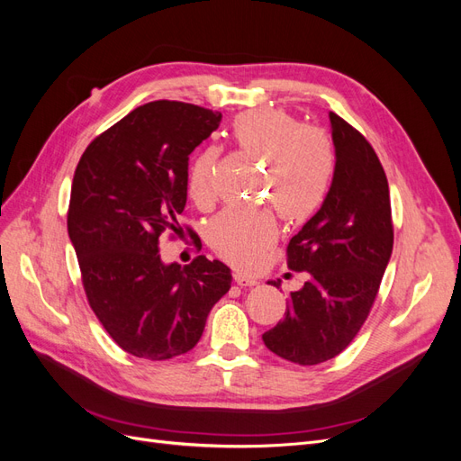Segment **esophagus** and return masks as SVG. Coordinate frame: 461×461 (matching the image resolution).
<instances>
[{
  "label": "esophagus",
  "instance_id": "34e87169",
  "mask_svg": "<svg viewBox=\"0 0 461 461\" xmlns=\"http://www.w3.org/2000/svg\"><path fill=\"white\" fill-rule=\"evenodd\" d=\"M234 283L239 285V286H256L258 285V278L242 275V273H236L234 275Z\"/></svg>",
  "mask_w": 461,
  "mask_h": 461
}]
</instances>
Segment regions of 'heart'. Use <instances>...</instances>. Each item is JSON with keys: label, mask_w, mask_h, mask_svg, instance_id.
Instances as JSON below:
<instances>
[{"label": "heart", "mask_w": 461, "mask_h": 461, "mask_svg": "<svg viewBox=\"0 0 461 461\" xmlns=\"http://www.w3.org/2000/svg\"><path fill=\"white\" fill-rule=\"evenodd\" d=\"M232 140L244 156L263 161L261 200L271 202L290 222L312 219L325 203L337 156L325 131L305 127L285 109L259 107L232 122ZM217 149H203L190 167L188 196L194 203L213 200L212 173ZM278 236V221L269 207L225 209L209 221L205 239L215 254L236 267H254Z\"/></svg>", "instance_id": "heart-1"}]
</instances>
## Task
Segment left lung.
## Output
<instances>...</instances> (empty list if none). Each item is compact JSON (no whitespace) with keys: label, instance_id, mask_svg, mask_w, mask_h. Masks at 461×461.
I'll use <instances>...</instances> for the list:
<instances>
[{"label":"left lung","instance_id":"left-lung-1","mask_svg":"<svg viewBox=\"0 0 461 461\" xmlns=\"http://www.w3.org/2000/svg\"><path fill=\"white\" fill-rule=\"evenodd\" d=\"M337 156L325 203L292 236L288 267L308 273L290 292L285 319L263 334L273 354L298 366L339 356L366 323L393 254L388 180L371 144L329 113ZM281 286V281H269Z\"/></svg>","mask_w":461,"mask_h":461}]
</instances>
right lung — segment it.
<instances>
[{"mask_svg":"<svg viewBox=\"0 0 461 461\" xmlns=\"http://www.w3.org/2000/svg\"><path fill=\"white\" fill-rule=\"evenodd\" d=\"M219 111L151 102L100 134L77 165L68 239L90 308L124 352L149 361L190 352L232 275L205 256L180 267L159 256L178 232L188 158L219 129Z\"/></svg>","mask_w":461,"mask_h":461,"instance_id":"obj_1","label":"right lung"}]
</instances>
